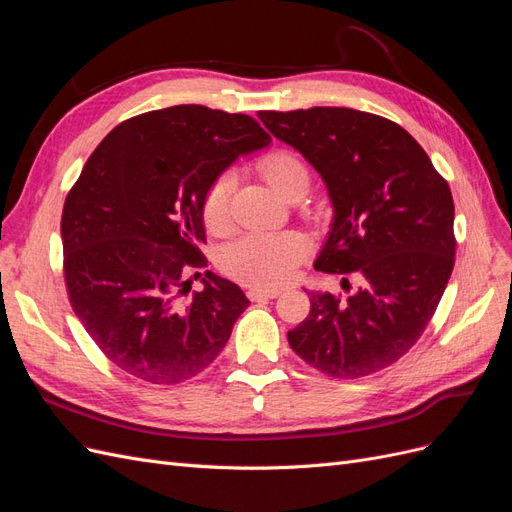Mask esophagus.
Segmentation results:
<instances>
[{"mask_svg":"<svg viewBox=\"0 0 512 512\" xmlns=\"http://www.w3.org/2000/svg\"><path fill=\"white\" fill-rule=\"evenodd\" d=\"M247 297H250V301H269V299L280 297V290H277V288H273V290L250 288V290H247Z\"/></svg>","mask_w":512,"mask_h":512,"instance_id":"1","label":"esophagus"}]
</instances>
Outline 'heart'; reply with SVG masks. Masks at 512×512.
Instances as JSON below:
<instances>
[{
    "label": "heart",
    "instance_id": "heart-1",
    "mask_svg": "<svg viewBox=\"0 0 512 512\" xmlns=\"http://www.w3.org/2000/svg\"><path fill=\"white\" fill-rule=\"evenodd\" d=\"M258 170L284 198L307 190L309 185L307 166L286 149H275L260 158ZM232 188H235V175L230 170H224L209 183L203 196V222L211 232H224L228 228ZM307 254L309 239L303 232H250L224 247L222 269L241 284L277 288L292 280Z\"/></svg>",
    "mask_w": 512,
    "mask_h": 512
}]
</instances>
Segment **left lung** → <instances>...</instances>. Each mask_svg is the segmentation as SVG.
<instances>
[{"label": "left lung", "instance_id": "8db88e82", "mask_svg": "<svg viewBox=\"0 0 512 512\" xmlns=\"http://www.w3.org/2000/svg\"><path fill=\"white\" fill-rule=\"evenodd\" d=\"M258 117L327 183L335 215L316 271L359 282L346 301L309 292L312 307L288 331L290 348L333 378L393 365L423 335L455 267L451 188L391 119L344 106Z\"/></svg>", "mask_w": 512, "mask_h": 512}]
</instances>
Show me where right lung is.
Returning <instances> with one entry per match:
<instances>
[{
  "mask_svg": "<svg viewBox=\"0 0 512 512\" xmlns=\"http://www.w3.org/2000/svg\"><path fill=\"white\" fill-rule=\"evenodd\" d=\"M271 143L250 117L179 104L121 121L91 153L61 215L68 299L104 356L151 384L209 367L250 305L205 271L203 196L243 153ZM196 273L194 277H198Z\"/></svg>",
  "mask_w": 512,
  "mask_h": 512,
  "instance_id": "1",
  "label": "right lung"
}]
</instances>
